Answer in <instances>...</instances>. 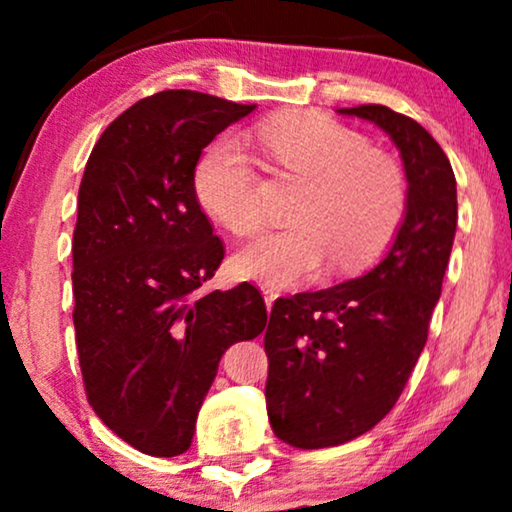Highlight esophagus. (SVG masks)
<instances>
[{"label":"esophagus","mask_w":512,"mask_h":512,"mask_svg":"<svg viewBox=\"0 0 512 512\" xmlns=\"http://www.w3.org/2000/svg\"><path fill=\"white\" fill-rule=\"evenodd\" d=\"M261 291H263V298H265V305H268V310H272V305H275V300H277V289H272L270 284H263L261 286Z\"/></svg>","instance_id":"obj_1"}]
</instances>
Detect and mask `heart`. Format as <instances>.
<instances>
[{
	"instance_id": "obj_1",
	"label": "heart",
	"mask_w": 512,
	"mask_h": 512,
	"mask_svg": "<svg viewBox=\"0 0 512 512\" xmlns=\"http://www.w3.org/2000/svg\"><path fill=\"white\" fill-rule=\"evenodd\" d=\"M258 139L279 167L310 179L293 209L296 223L263 235L235 256L242 275L277 286L373 263L389 247L405 214V179L394 160L366 139L317 114H286L263 123ZM200 205L235 235H254L265 214L258 174L240 137L209 146L195 167Z\"/></svg>"
}]
</instances>
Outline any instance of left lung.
<instances>
[{
  "label": "left lung",
  "instance_id": "8db88e82",
  "mask_svg": "<svg viewBox=\"0 0 512 512\" xmlns=\"http://www.w3.org/2000/svg\"><path fill=\"white\" fill-rule=\"evenodd\" d=\"M387 132L408 198L391 247L366 275L272 305L265 405L300 450L342 445L389 415L426 345L457 233V179L422 125L382 104L338 109Z\"/></svg>",
  "mask_w": 512,
  "mask_h": 512
}]
</instances>
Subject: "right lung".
Listing matches in <instances>:
<instances>
[{"mask_svg":"<svg viewBox=\"0 0 512 512\" xmlns=\"http://www.w3.org/2000/svg\"><path fill=\"white\" fill-rule=\"evenodd\" d=\"M254 109L163 90L102 132L83 172L72 242L83 384L97 417L151 457L191 447L223 352L268 324L247 282L200 293L223 261V242L200 209L195 165Z\"/></svg>","mask_w":512,"mask_h":512,"instance_id":"add662e5","label":"right lung"}]
</instances>
